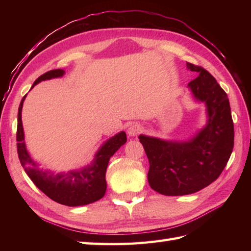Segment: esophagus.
<instances>
[{
    "label": "esophagus",
    "mask_w": 251,
    "mask_h": 251,
    "mask_svg": "<svg viewBox=\"0 0 251 251\" xmlns=\"http://www.w3.org/2000/svg\"><path fill=\"white\" fill-rule=\"evenodd\" d=\"M141 129H142V127L139 124H137V123H134V124H131L128 127V129H127V134H128L130 137H135V136L140 134Z\"/></svg>",
    "instance_id": "obj_1"
}]
</instances>
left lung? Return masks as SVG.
Returning a JSON list of instances; mask_svg holds the SVG:
<instances>
[{
    "instance_id": "obj_1",
    "label": "left lung",
    "mask_w": 251,
    "mask_h": 251,
    "mask_svg": "<svg viewBox=\"0 0 251 251\" xmlns=\"http://www.w3.org/2000/svg\"><path fill=\"white\" fill-rule=\"evenodd\" d=\"M186 67L199 73L189 83V88L206 104V126L185 142L139 136L150 163L149 184L167 196L195 193L214 182L225 169L234 147V124L226 93L204 68L189 62Z\"/></svg>"
}]
</instances>
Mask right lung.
Here are the masks:
<instances>
[{"instance_id":"right-lung-1","label":"right lung","mask_w":251,"mask_h":251,"mask_svg":"<svg viewBox=\"0 0 251 251\" xmlns=\"http://www.w3.org/2000/svg\"><path fill=\"white\" fill-rule=\"evenodd\" d=\"M63 74L65 70L62 69L46 72L36 78L31 88L42 81L60 77ZM25 96H24L18 109L17 152L21 166L25 168L32 182L50 200L66 206H83L102 199L106 190V167L111 156L126 142L127 138L125 132L121 131L120 134L104 142L96 153L94 161L81 170L57 175L46 172L39 167V164L31 158L25 149L23 121H21V111H23Z\"/></svg>"}]
</instances>
